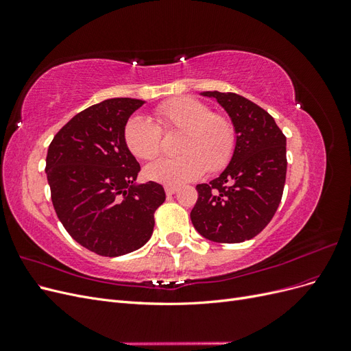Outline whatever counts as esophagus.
<instances>
[{
	"label": "esophagus",
	"instance_id": "esophagus-1",
	"mask_svg": "<svg viewBox=\"0 0 351 351\" xmlns=\"http://www.w3.org/2000/svg\"><path fill=\"white\" fill-rule=\"evenodd\" d=\"M177 187L176 186H167L165 187V193H167V196H173L176 192H177Z\"/></svg>",
	"mask_w": 351,
	"mask_h": 351
}]
</instances>
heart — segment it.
Masks as SVG:
<instances>
[{
  "mask_svg": "<svg viewBox=\"0 0 351 351\" xmlns=\"http://www.w3.org/2000/svg\"><path fill=\"white\" fill-rule=\"evenodd\" d=\"M156 125L143 115H133L124 127V142L139 159L149 161L159 154L161 132H182L174 158H161L145 168L152 182L180 186L224 168L236 146V130L226 115L212 114L195 98H176L156 107Z\"/></svg>",
  "mask_w": 351,
  "mask_h": 351,
  "instance_id": "1",
  "label": "heart"
}]
</instances>
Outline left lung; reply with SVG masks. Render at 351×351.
<instances>
[{
  "label": "left lung",
  "mask_w": 351,
  "mask_h": 351,
  "mask_svg": "<svg viewBox=\"0 0 351 351\" xmlns=\"http://www.w3.org/2000/svg\"><path fill=\"white\" fill-rule=\"evenodd\" d=\"M226 110L236 130L227 168L199 193L190 212L200 236L215 243L250 240L269 224L282 197L287 173L285 136L259 105L231 92H200Z\"/></svg>",
  "instance_id": "1"
}]
</instances>
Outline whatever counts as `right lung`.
I'll return each instance as SVG.
<instances>
[{
	"label": "right lung",
	"instance_id": "obj_1",
	"mask_svg": "<svg viewBox=\"0 0 351 351\" xmlns=\"http://www.w3.org/2000/svg\"><path fill=\"white\" fill-rule=\"evenodd\" d=\"M143 104H95L74 115L48 147L45 173L56 214L74 240L101 256L141 249L165 200L161 184H137L141 165L124 142L125 123Z\"/></svg>",
	"mask_w": 351,
	"mask_h": 351
}]
</instances>
